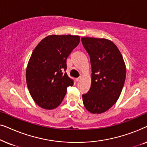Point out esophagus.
I'll return each mask as SVG.
<instances>
[{
	"label": "esophagus",
	"mask_w": 147,
	"mask_h": 147,
	"mask_svg": "<svg viewBox=\"0 0 147 147\" xmlns=\"http://www.w3.org/2000/svg\"><path fill=\"white\" fill-rule=\"evenodd\" d=\"M80 79H81V78H76V82H79L80 81Z\"/></svg>",
	"instance_id": "1"
}]
</instances>
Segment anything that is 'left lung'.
<instances>
[{
    "label": "left lung",
    "instance_id": "1",
    "mask_svg": "<svg viewBox=\"0 0 147 147\" xmlns=\"http://www.w3.org/2000/svg\"><path fill=\"white\" fill-rule=\"evenodd\" d=\"M82 42L90 57L92 84L82 95L84 105L92 114L109 110L117 101L126 79V65L119 49L106 39L82 37Z\"/></svg>",
    "mask_w": 147,
    "mask_h": 147
}]
</instances>
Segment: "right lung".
I'll use <instances>...</instances> for the list:
<instances>
[{
    "label": "right lung",
    "instance_id": "add662e5",
    "mask_svg": "<svg viewBox=\"0 0 147 147\" xmlns=\"http://www.w3.org/2000/svg\"><path fill=\"white\" fill-rule=\"evenodd\" d=\"M79 36L49 35L33 50L26 71L28 89L35 103L47 110L57 108L67 88L74 85L66 74V60L80 43Z\"/></svg>",
    "mask_w": 147,
    "mask_h": 147
}]
</instances>
